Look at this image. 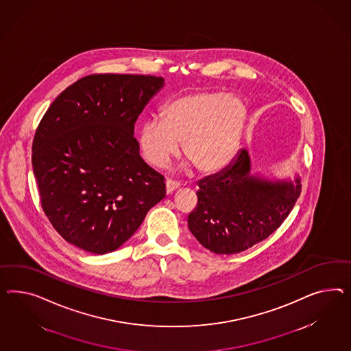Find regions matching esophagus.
Instances as JSON below:
<instances>
[{"mask_svg":"<svg viewBox=\"0 0 351 351\" xmlns=\"http://www.w3.org/2000/svg\"><path fill=\"white\" fill-rule=\"evenodd\" d=\"M180 186V184L178 182V181L169 180L166 181V194H171V193H173L175 190L178 189Z\"/></svg>","mask_w":351,"mask_h":351,"instance_id":"1","label":"esophagus"}]
</instances>
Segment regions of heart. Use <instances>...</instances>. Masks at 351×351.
<instances>
[{
  "instance_id": "1",
  "label": "heart",
  "mask_w": 351,
  "mask_h": 351,
  "mask_svg": "<svg viewBox=\"0 0 351 351\" xmlns=\"http://www.w3.org/2000/svg\"><path fill=\"white\" fill-rule=\"evenodd\" d=\"M247 106L225 90L206 89L181 95L162 108L161 120L149 117L139 129L143 158L166 166L178 153L199 173H215L232 160L247 121Z\"/></svg>"
}]
</instances>
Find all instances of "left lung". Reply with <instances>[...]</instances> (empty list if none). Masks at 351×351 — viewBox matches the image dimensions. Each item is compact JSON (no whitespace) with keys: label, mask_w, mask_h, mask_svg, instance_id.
<instances>
[{"label":"left lung","mask_w":351,"mask_h":351,"mask_svg":"<svg viewBox=\"0 0 351 351\" xmlns=\"http://www.w3.org/2000/svg\"><path fill=\"white\" fill-rule=\"evenodd\" d=\"M198 186V203L188 226L216 254L240 253L267 239L281 226L302 191L299 176L293 182L253 175L247 149L237 152L228 167Z\"/></svg>","instance_id":"left-lung-1"}]
</instances>
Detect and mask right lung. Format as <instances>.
<instances>
[{"label": "right lung", "instance_id": "1", "mask_svg": "<svg viewBox=\"0 0 351 351\" xmlns=\"http://www.w3.org/2000/svg\"><path fill=\"white\" fill-rule=\"evenodd\" d=\"M161 76L95 74L57 97L33 141L42 208L67 243L93 254L121 247L165 198V178L139 154L134 123Z\"/></svg>", "mask_w": 351, "mask_h": 351}]
</instances>
